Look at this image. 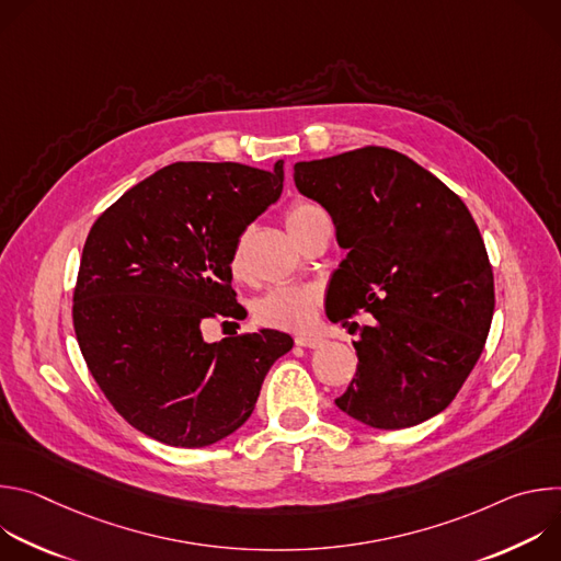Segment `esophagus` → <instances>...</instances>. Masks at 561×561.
<instances>
[{
  "mask_svg": "<svg viewBox=\"0 0 561 561\" xmlns=\"http://www.w3.org/2000/svg\"><path fill=\"white\" fill-rule=\"evenodd\" d=\"M295 344H297V346H301V348H317V346H322V344H324V340H322V337H317V335L299 333V335H295Z\"/></svg>",
  "mask_w": 561,
  "mask_h": 561,
  "instance_id": "1",
  "label": "esophagus"
}]
</instances>
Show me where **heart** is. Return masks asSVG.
Segmentation results:
<instances>
[{
    "label": "heart",
    "instance_id": "heart-1",
    "mask_svg": "<svg viewBox=\"0 0 561 561\" xmlns=\"http://www.w3.org/2000/svg\"><path fill=\"white\" fill-rule=\"evenodd\" d=\"M314 210H319L312 204L297 202L286 210V228L293 234L295 228ZM230 271L234 277L242 275V251H234L230 260ZM319 308V293L310 286H295V284H279L266 290L260 299L253 304V314L260 324L282 331H306L312 327Z\"/></svg>",
    "mask_w": 561,
    "mask_h": 561
}]
</instances>
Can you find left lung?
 Returning a JSON list of instances; mask_svg holds the SVG:
<instances>
[{"label": "left lung", "mask_w": 561, "mask_h": 561, "mask_svg": "<svg viewBox=\"0 0 561 561\" xmlns=\"http://www.w3.org/2000/svg\"><path fill=\"white\" fill-rule=\"evenodd\" d=\"M295 186L333 217L348 251L333 273L327 314L370 312L357 373L340 411L381 428L442 413L484 351L495 284L466 204L411 157L366 146L295 164Z\"/></svg>", "instance_id": "obj_1"}]
</instances>
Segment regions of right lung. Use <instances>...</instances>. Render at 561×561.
<instances>
[{"label":"right lung","instance_id":"obj_1","mask_svg":"<svg viewBox=\"0 0 561 561\" xmlns=\"http://www.w3.org/2000/svg\"><path fill=\"white\" fill-rule=\"evenodd\" d=\"M284 188V162H175L93 224L72 295V327L113 409L144 435L210 446L255 411L271 366L293 348L273 329L204 342L208 317H234L239 237Z\"/></svg>","mask_w":561,"mask_h":561}]
</instances>
